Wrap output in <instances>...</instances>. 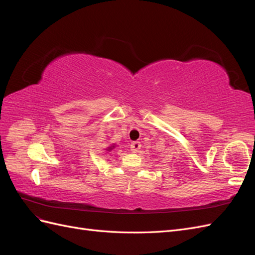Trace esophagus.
Masks as SVG:
<instances>
[{"instance_id": "34e87169", "label": "esophagus", "mask_w": 255, "mask_h": 255, "mask_svg": "<svg viewBox=\"0 0 255 255\" xmlns=\"http://www.w3.org/2000/svg\"><path fill=\"white\" fill-rule=\"evenodd\" d=\"M141 148V143L139 141H132L129 144V149L133 153H136L140 150Z\"/></svg>"}]
</instances>
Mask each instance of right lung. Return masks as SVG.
<instances>
[{
	"label": "right lung",
	"instance_id": "obj_1",
	"mask_svg": "<svg viewBox=\"0 0 255 255\" xmlns=\"http://www.w3.org/2000/svg\"><path fill=\"white\" fill-rule=\"evenodd\" d=\"M109 149H110V150H111V149H112V148H109ZM110 150H109V151H110Z\"/></svg>",
	"mask_w": 255,
	"mask_h": 255
}]
</instances>
